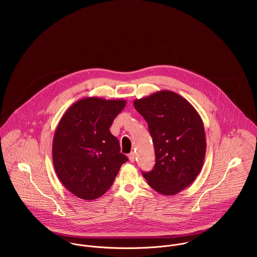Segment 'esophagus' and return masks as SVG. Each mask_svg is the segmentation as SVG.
<instances>
[{
  "mask_svg": "<svg viewBox=\"0 0 257 257\" xmlns=\"http://www.w3.org/2000/svg\"><path fill=\"white\" fill-rule=\"evenodd\" d=\"M128 159H130L131 162H135V160H136V153L135 152H131L128 154Z\"/></svg>",
  "mask_w": 257,
  "mask_h": 257,
  "instance_id": "obj_1",
  "label": "esophagus"
}]
</instances>
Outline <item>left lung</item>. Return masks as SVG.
<instances>
[{
    "label": "left lung",
    "instance_id": "left-lung-1",
    "mask_svg": "<svg viewBox=\"0 0 257 257\" xmlns=\"http://www.w3.org/2000/svg\"><path fill=\"white\" fill-rule=\"evenodd\" d=\"M147 121L155 150V165L143 172L157 193L173 196L199 175L206 155L203 120L196 109L179 94L161 90L134 101Z\"/></svg>",
    "mask_w": 257,
    "mask_h": 257
}]
</instances>
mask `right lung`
<instances>
[{
	"instance_id": "obj_1",
	"label": "right lung",
	"mask_w": 257,
	"mask_h": 257,
	"mask_svg": "<svg viewBox=\"0 0 257 257\" xmlns=\"http://www.w3.org/2000/svg\"><path fill=\"white\" fill-rule=\"evenodd\" d=\"M125 105L122 99L87 97L75 102L60 118L52 161L58 179L76 197L91 201L103 196L128 160L110 132Z\"/></svg>"
}]
</instances>
